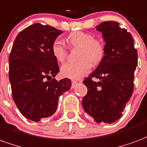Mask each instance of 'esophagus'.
<instances>
[{
	"instance_id": "obj_1",
	"label": "esophagus",
	"mask_w": 147,
	"mask_h": 147,
	"mask_svg": "<svg viewBox=\"0 0 147 147\" xmlns=\"http://www.w3.org/2000/svg\"><path fill=\"white\" fill-rule=\"evenodd\" d=\"M78 84V82L77 81H72L71 82V88H74L76 87V86Z\"/></svg>"
}]
</instances>
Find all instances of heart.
I'll return each mask as SVG.
<instances>
[{"label":"heart","instance_id":"obj_1","mask_svg":"<svg viewBox=\"0 0 147 147\" xmlns=\"http://www.w3.org/2000/svg\"><path fill=\"white\" fill-rule=\"evenodd\" d=\"M68 42L71 47L79 48L76 59L78 61L66 63L61 68L64 77L79 79L86 76L91 69V64L98 65L102 62L106 54L104 40L94 38L92 33L76 31L68 36ZM53 56L58 62L63 63L68 55V48L62 40L56 39L51 45Z\"/></svg>","mask_w":147,"mask_h":147}]
</instances>
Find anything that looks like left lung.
<instances>
[{
  "label": "left lung",
  "mask_w": 147,
  "mask_h": 147,
  "mask_svg": "<svg viewBox=\"0 0 147 147\" xmlns=\"http://www.w3.org/2000/svg\"><path fill=\"white\" fill-rule=\"evenodd\" d=\"M118 22H104L97 26L103 33L106 54L83 83L87 93L82 99L85 111L95 121L112 123L121 118L134 89V71L138 54L130 32ZM93 78L100 79L94 82Z\"/></svg>",
  "instance_id": "8db88e82"
}]
</instances>
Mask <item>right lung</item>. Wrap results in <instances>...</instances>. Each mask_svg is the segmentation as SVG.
I'll use <instances>...</instances> for the list:
<instances>
[{"label": "right lung", "instance_id": "right-lung-1", "mask_svg": "<svg viewBox=\"0 0 147 147\" xmlns=\"http://www.w3.org/2000/svg\"><path fill=\"white\" fill-rule=\"evenodd\" d=\"M61 33V30L49 25L35 23L19 32L13 43L9 55L12 97L22 115L29 120L51 117L57 110L60 96L70 90V79H54L60 69L51 45Z\"/></svg>", "mask_w": 147, "mask_h": 147}]
</instances>
